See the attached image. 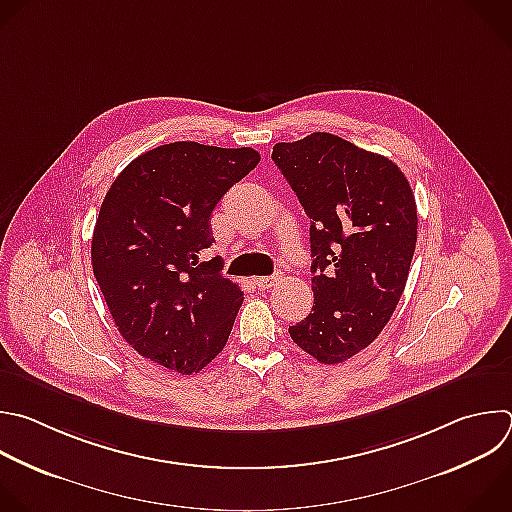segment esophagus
I'll return each mask as SVG.
<instances>
[{
	"instance_id": "esophagus-1",
	"label": "esophagus",
	"mask_w": 512,
	"mask_h": 512,
	"mask_svg": "<svg viewBox=\"0 0 512 512\" xmlns=\"http://www.w3.org/2000/svg\"><path fill=\"white\" fill-rule=\"evenodd\" d=\"M279 275H271V277H257L255 279V285H257V289H261V291H269V289H273L277 283H279Z\"/></svg>"
}]
</instances>
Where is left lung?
<instances>
[{
    "label": "left lung",
    "mask_w": 512,
    "mask_h": 512,
    "mask_svg": "<svg viewBox=\"0 0 512 512\" xmlns=\"http://www.w3.org/2000/svg\"><path fill=\"white\" fill-rule=\"evenodd\" d=\"M271 158L311 219L315 305L289 335L319 364L346 362L404 293L418 239L410 183L390 158L329 132L277 142Z\"/></svg>",
    "instance_id": "1"
}]
</instances>
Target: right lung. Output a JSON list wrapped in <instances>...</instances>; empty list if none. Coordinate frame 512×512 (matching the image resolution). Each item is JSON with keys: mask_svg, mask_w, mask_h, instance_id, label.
Returning a JSON list of instances; mask_svg holds the SVG:
<instances>
[{"mask_svg": "<svg viewBox=\"0 0 512 512\" xmlns=\"http://www.w3.org/2000/svg\"><path fill=\"white\" fill-rule=\"evenodd\" d=\"M257 150L170 142L136 156L106 193L92 269L126 342L150 362L197 374L225 348L243 291L215 259L211 213L259 164Z\"/></svg>", "mask_w": 512, "mask_h": 512, "instance_id": "obj_1", "label": "right lung"}]
</instances>
